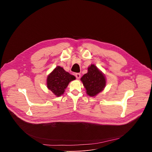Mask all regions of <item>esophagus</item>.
I'll use <instances>...</instances> for the list:
<instances>
[{
  "instance_id": "34e87169",
  "label": "esophagus",
  "mask_w": 152,
  "mask_h": 152,
  "mask_svg": "<svg viewBox=\"0 0 152 152\" xmlns=\"http://www.w3.org/2000/svg\"><path fill=\"white\" fill-rule=\"evenodd\" d=\"M75 76H76V77L77 79H80V73H76V74H75Z\"/></svg>"
}]
</instances>
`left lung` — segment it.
<instances>
[{
    "mask_svg": "<svg viewBox=\"0 0 152 152\" xmlns=\"http://www.w3.org/2000/svg\"><path fill=\"white\" fill-rule=\"evenodd\" d=\"M86 93L90 97H95L105 88L106 79L104 75L94 64L88 67V72L80 78Z\"/></svg>",
    "mask_w": 152,
    "mask_h": 152,
    "instance_id": "8db88e82",
    "label": "left lung"
}]
</instances>
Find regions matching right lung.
Here are the masks:
<instances>
[{
	"mask_svg": "<svg viewBox=\"0 0 152 152\" xmlns=\"http://www.w3.org/2000/svg\"><path fill=\"white\" fill-rule=\"evenodd\" d=\"M75 79V76L57 66L47 77V87L54 95L59 97L64 94L69 83Z\"/></svg>",
	"mask_w": 152,
	"mask_h": 152,
	"instance_id": "add662e5",
	"label": "right lung"
}]
</instances>
